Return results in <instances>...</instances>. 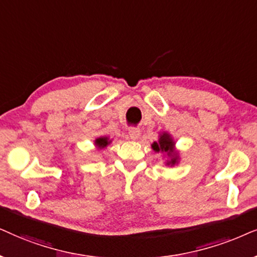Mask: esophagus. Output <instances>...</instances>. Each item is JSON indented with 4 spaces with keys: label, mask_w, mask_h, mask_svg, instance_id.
Returning a JSON list of instances; mask_svg holds the SVG:
<instances>
[{
    "label": "esophagus",
    "mask_w": 257,
    "mask_h": 257,
    "mask_svg": "<svg viewBox=\"0 0 257 257\" xmlns=\"http://www.w3.org/2000/svg\"><path fill=\"white\" fill-rule=\"evenodd\" d=\"M129 138L132 140H138L140 138V135H141V132H140L139 128H131L129 129Z\"/></svg>",
    "instance_id": "34e87169"
}]
</instances>
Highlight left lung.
I'll list each match as a JSON object with an SVG mask.
<instances>
[{"mask_svg":"<svg viewBox=\"0 0 257 257\" xmlns=\"http://www.w3.org/2000/svg\"><path fill=\"white\" fill-rule=\"evenodd\" d=\"M152 148L155 150L156 153H166L169 156V160L167 161V164L170 167L175 166L179 163V154L175 150V142L172 139L168 133H162L160 135V139L157 142H154L152 145Z\"/></svg>","mask_w":257,"mask_h":257,"instance_id":"obj_1","label":"left lung"}]
</instances>
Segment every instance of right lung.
Returning a JSON list of instances; mask_svg holds the SVG:
<instances>
[{
    "mask_svg": "<svg viewBox=\"0 0 257 257\" xmlns=\"http://www.w3.org/2000/svg\"><path fill=\"white\" fill-rule=\"evenodd\" d=\"M110 142H111V141H110V140H109L108 138H104V136H101V138H97L96 140H95V146H96L97 148L102 149V148H105V147H107Z\"/></svg>",
    "mask_w": 257,
    "mask_h": 257,
    "instance_id": "add662e5",
    "label": "right lung"
}]
</instances>
